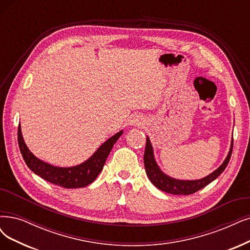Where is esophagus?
Wrapping results in <instances>:
<instances>
[{"instance_id":"obj_1","label":"esophagus","mask_w":250,"mask_h":250,"mask_svg":"<svg viewBox=\"0 0 250 250\" xmlns=\"http://www.w3.org/2000/svg\"><path fill=\"white\" fill-rule=\"evenodd\" d=\"M143 123H144V119H143L141 116H139V115L134 116V117L132 118V120H131V125H135V126H137V125H142Z\"/></svg>"}]
</instances>
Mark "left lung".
Segmentation results:
<instances>
[{
    "instance_id": "8db88e82",
    "label": "left lung",
    "mask_w": 250,
    "mask_h": 250,
    "mask_svg": "<svg viewBox=\"0 0 250 250\" xmlns=\"http://www.w3.org/2000/svg\"><path fill=\"white\" fill-rule=\"evenodd\" d=\"M233 151V139L230 142V147L226 160L221 164L219 167L207 175L206 177L197 179V180H180L170 177L169 175L165 174L156 163L153 154V147L151 145L149 137H146V146L144 152V166L147 176L155 188L166 191L168 193H173V195H190V193L196 192L203 188H205L210 182L215 180L219 175L225 171L227 166L229 162L230 155Z\"/></svg>"
}]
</instances>
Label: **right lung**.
I'll list each match as a JSON object with an SVG mask.
<instances>
[{"instance_id":"add662e5","label":"right lung","mask_w":250,"mask_h":250,"mask_svg":"<svg viewBox=\"0 0 250 250\" xmlns=\"http://www.w3.org/2000/svg\"><path fill=\"white\" fill-rule=\"evenodd\" d=\"M123 133L124 131H119L109 138L85 162L67 168L57 167L35 156L27 148L23 140L21 125H18V145H20V149L26 166L38 176L64 188H79L87 187L88 184L96 180L98 175L103 170L105 162L113 145Z\"/></svg>"}]
</instances>
